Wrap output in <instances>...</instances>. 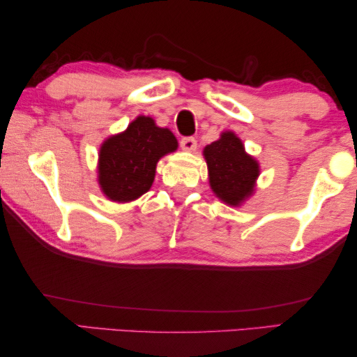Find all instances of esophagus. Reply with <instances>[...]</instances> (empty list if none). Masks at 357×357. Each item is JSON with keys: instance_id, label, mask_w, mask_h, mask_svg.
I'll return each instance as SVG.
<instances>
[{"instance_id": "obj_1", "label": "esophagus", "mask_w": 357, "mask_h": 357, "mask_svg": "<svg viewBox=\"0 0 357 357\" xmlns=\"http://www.w3.org/2000/svg\"><path fill=\"white\" fill-rule=\"evenodd\" d=\"M180 145H182V150L185 151H195L197 147V140L195 137H183Z\"/></svg>"}]
</instances>
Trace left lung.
I'll return each mask as SVG.
<instances>
[{"label": "left lung", "instance_id": "obj_1", "mask_svg": "<svg viewBox=\"0 0 357 357\" xmlns=\"http://www.w3.org/2000/svg\"><path fill=\"white\" fill-rule=\"evenodd\" d=\"M208 185L221 202L241 207L256 191L261 174L259 162L245 150L242 139L234 131H223L220 139L204 147Z\"/></svg>", "mask_w": 357, "mask_h": 357}]
</instances>
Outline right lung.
<instances>
[{
    "label": "right lung",
    "mask_w": 357,
    "mask_h": 357,
    "mask_svg": "<svg viewBox=\"0 0 357 357\" xmlns=\"http://www.w3.org/2000/svg\"><path fill=\"white\" fill-rule=\"evenodd\" d=\"M177 149L178 142L169 128L158 126L151 116H136L125 131L104 139L99 147L101 192L119 204L139 199L153 185L158 161Z\"/></svg>",
    "instance_id": "1"
}]
</instances>
